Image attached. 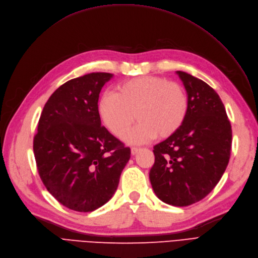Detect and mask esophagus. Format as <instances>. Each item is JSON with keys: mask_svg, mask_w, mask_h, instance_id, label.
<instances>
[{"mask_svg": "<svg viewBox=\"0 0 258 258\" xmlns=\"http://www.w3.org/2000/svg\"><path fill=\"white\" fill-rule=\"evenodd\" d=\"M139 151H140V148L131 147V154H132V156H135V154H137Z\"/></svg>", "mask_w": 258, "mask_h": 258, "instance_id": "esophagus-1", "label": "esophagus"}]
</instances>
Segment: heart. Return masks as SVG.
I'll use <instances>...</instances> for the list:
<instances>
[{"mask_svg":"<svg viewBox=\"0 0 258 258\" xmlns=\"http://www.w3.org/2000/svg\"><path fill=\"white\" fill-rule=\"evenodd\" d=\"M188 111L185 89L174 81L159 76H140L119 84L114 93H104L98 101V114L112 136L144 144L152 139L173 136L183 125Z\"/></svg>","mask_w":258,"mask_h":258,"instance_id":"heart-1","label":"heart"}]
</instances>
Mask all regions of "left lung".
Segmentation results:
<instances>
[{"instance_id":"obj_1","label":"left lung","mask_w":258,"mask_h":258,"mask_svg":"<svg viewBox=\"0 0 258 258\" xmlns=\"http://www.w3.org/2000/svg\"><path fill=\"white\" fill-rule=\"evenodd\" d=\"M177 74L187 92V115L173 136L153 147L149 179L163 202L187 207L207 197L221 179L231 156L232 127L213 88L185 72Z\"/></svg>"}]
</instances>
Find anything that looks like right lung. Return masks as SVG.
Here are the masks:
<instances>
[{
	"label": "right lung",
	"instance_id": "right-lung-1",
	"mask_svg": "<svg viewBox=\"0 0 258 258\" xmlns=\"http://www.w3.org/2000/svg\"><path fill=\"white\" fill-rule=\"evenodd\" d=\"M110 73L67 81L50 95L38 122L34 153L51 196L76 212H93L115 192L130 148L101 126L98 98Z\"/></svg>",
	"mask_w": 258,
	"mask_h": 258
}]
</instances>
